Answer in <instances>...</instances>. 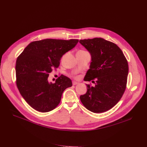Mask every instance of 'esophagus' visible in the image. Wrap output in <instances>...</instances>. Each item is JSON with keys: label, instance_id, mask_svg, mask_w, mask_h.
Here are the masks:
<instances>
[{"label": "esophagus", "instance_id": "1", "mask_svg": "<svg viewBox=\"0 0 147 147\" xmlns=\"http://www.w3.org/2000/svg\"><path fill=\"white\" fill-rule=\"evenodd\" d=\"M79 84V82H76V81H73V85H76V84Z\"/></svg>", "mask_w": 147, "mask_h": 147}]
</instances>
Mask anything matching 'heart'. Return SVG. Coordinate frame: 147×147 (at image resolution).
Listing matches in <instances>:
<instances>
[{
	"mask_svg": "<svg viewBox=\"0 0 147 147\" xmlns=\"http://www.w3.org/2000/svg\"><path fill=\"white\" fill-rule=\"evenodd\" d=\"M82 51V50H81V51Z\"/></svg>",
	"mask_w": 147,
	"mask_h": 147,
	"instance_id": "b5f03b06",
	"label": "heart"
}]
</instances>
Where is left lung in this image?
I'll list each match as a JSON object with an SVG mask.
<instances>
[{
	"mask_svg": "<svg viewBox=\"0 0 147 147\" xmlns=\"http://www.w3.org/2000/svg\"><path fill=\"white\" fill-rule=\"evenodd\" d=\"M79 42L92 57L84 80H96L93 86L86 84L87 92L80 96V100L92 112H106L120 100L125 90L128 61L118 45L103 38L80 40Z\"/></svg>",
	"mask_w": 147,
	"mask_h": 147,
	"instance_id": "obj_1",
	"label": "left lung"
}]
</instances>
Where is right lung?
I'll use <instances>...</instances> for the list:
<instances>
[{"mask_svg":"<svg viewBox=\"0 0 147 147\" xmlns=\"http://www.w3.org/2000/svg\"><path fill=\"white\" fill-rule=\"evenodd\" d=\"M79 42L45 39L29 44L18 57L15 70L18 89L25 100L35 110L50 112L58 105L64 90L72 86L69 78L61 75L55 83L48 77L60 65L62 56Z\"/></svg>","mask_w":147,"mask_h":147,"instance_id":"1","label":"right lung"}]
</instances>
